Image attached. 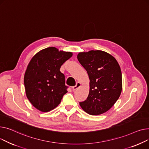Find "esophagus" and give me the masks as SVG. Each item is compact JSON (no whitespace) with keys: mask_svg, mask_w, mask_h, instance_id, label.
Segmentation results:
<instances>
[{"mask_svg":"<svg viewBox=\"0 0 149 149\" xmlns=\"http://www.w3.org/2000/svg\"><path fill=\"white\" fill-rule=\"evenodd\" d=\"M81 84H80L79 82H77L75 86H73V87H72V90H73V91H76L78 88H79V87L81 86Z\"/></svg>","mask_w":149,"mask_h":149,"instance_id":"obj_1","label":"esophagus"}]
</instances>
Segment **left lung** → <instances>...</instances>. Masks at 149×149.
I'll use <instances>...</instances> for the list:
<instances>
[{"label": "left lung", "mask_w": 149, "mask_h": 149, "mask_svg": "<svg viewBox=\"0 0 149 149\" xmlns=\"http://www.w3.org/2000/svg\"><path fill=\"white\" fill-rule=\"evenodd\" d=\"M79 62L86 70L90 79V92L80 106L90 115L108 111L118 99L122 90V76L117 60L102 50L81 52Z\"/></svg>", "instance_id": "1"}]
</instances>
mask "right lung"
Wrapping results in <instances>:
<instances>
[{"label":"right lung","mask_w":149,"mask_h":149,"mask_svg":"<svg viewBox=\"0 0 149 149\" xmlns=\"http://www.w3.org/2000/svg\"><path fill=\"white\" fill-rule=\"evenodd\" d=\"M72 55L50 47L38 52L30 61L24 76L25 91L31 104L39 111L54 109L67 93L65 76L59 69Z\"/></svg>","instance_id":"right-lung-1"}]
</instances>
